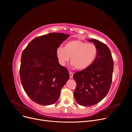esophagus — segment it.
Segmentation results:
<instances>
[{"label": "esophagus", "mask_w": 132, "mask_h": 132, "mask_svg": "<svg viewBox=\"0 0 132 132\" xmlns=\"http://www.w3.org/2000/svg\"><path fill=\"white\" fill-rule=\"evenodd\" d=\"M73 77V73L72 72H70V79H72Z\"/></svg>", "instance_id": "34e87169"}]
</instances>
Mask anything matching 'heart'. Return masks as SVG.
<instances>
[{
	"label": "heart",
	"instance_id": "b5f03b06",
	"mask_svg": "<svg viewBox=\"0 0 132 132\" xmlns=\"http://www.w3.org/2000/svg\"><path fill=\"white\" fill-rule=\"evenodd\" d=\"M97 46L80 39L69 40L64 47H59L56 50V56L59 63L64 65L70 58V62L74 68L81 71L90 66L97 55Z\"/></svg>",
	"mask_w": 132,
	"mask_h": 132
}]
</instances>
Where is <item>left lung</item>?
I'll list each match as a JSON object with an SVG mask.
<instances>
[{
	"label": "left lung",
	"instance_id": "left-lung-1",
	"mask_svg": "<svg viewBox=\"0 0 132 132\" xmlns=\"http://www.w3.org/2000/svg\"><path fill=\"white\" fill-rule=\"evenodd\" d=\"M87 40L97 46L98 53L90 66L73 75L77 83L74 96L79 105L90 106L108 94L112 80L113 62L107 45L95 39Z\"/></svg>",
	"mask_w": 132,
	"mask_h": 132
}]
</instances>
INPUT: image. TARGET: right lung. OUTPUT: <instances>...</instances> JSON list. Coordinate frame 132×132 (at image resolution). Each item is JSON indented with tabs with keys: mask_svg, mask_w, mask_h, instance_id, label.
I'll list each match as a JSON object with an SVG mask.
<instances>
[{
	"mask_svg": "<svg viewBox=\"0 0 132 132\" xmlns=\"http://www.w3.org/2000/svg\"><path fill=\"white\" fill-rule=\"evenodd\" d=\"M69 36L52 32L36 37L22 53L20 77L23 88L39 105L56 102L61 88L70 78L68 71L59 64L56 56L57 49Z\"/></svg>",
	"mask_w": 132,
	"mask_h": 132,
	"instance_id": "right-lung-1",
	"label": "right lung"
}]
</instances>
